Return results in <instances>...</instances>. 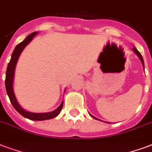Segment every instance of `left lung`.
<instances>
[{
  "mask_svg": "<svg viewBox=\"0 0 152 152\" xmlns=\"http://www.w3.org/2000/svg\"><path fill=\"white\" fill-rule=\"evenodd\" d=\"M133 51H134V53H136V54H137V56H138V57L140 58V60H141V61H142V66H143V68H144V62H143V59H142V55H141V53H140V52H139V51L137 50V49H136V48H135V47L133 48ZM91 116H92V115H91ZM92 117H93L94 118H95V119H98V118H94V116H92ZM98 120H99V119H98Z\"/></svg>",
  "mask_w": 152,
  "mask_h": 152,
  "instance_id": "obj_1",
  "label": "left lung"
}]
</instances>
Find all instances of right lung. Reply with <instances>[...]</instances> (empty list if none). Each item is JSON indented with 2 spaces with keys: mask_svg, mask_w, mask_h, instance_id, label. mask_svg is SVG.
Listing matches in <instances>:
<instances>
[{
  "mask_svg": "<svg viewBox=\"0 0 152 152\" xmlns=\"http://www.w3.org/2000/svg\"><path fill=\"white\" fill-rule=\"evenodd\" d=\"M37 34V32H34L33 34H29L28 37L24 40L23 42L19 43L17 46L15 47L13 52L12 53V57L10 59V61L8 64V67H7L6 70V77H5V88H6L7 94L10 98V100L13 107L15 108V110L18 111L19 114L24 116L25 118H27L31 120H46V119H50V118H55L56 116L59 115V113L62 109L63 107V102H61V105L58 107V109L53 110L52 112L49 113H31L28 112L26 110H23L20 105L18 104V101L16 99L15 94L13 92V89H12V83H13V77H14V70H15L16 64L18 62V60L19 58L20 53L22 52L24 48L26 47V45H28L29 42H31L32 39Z\"/></svg>",
  "mask_w": 152,
  "mask_h": 152,
  "instance_id": "add662e5",
  "label": "right lung"
}]
</instances>
